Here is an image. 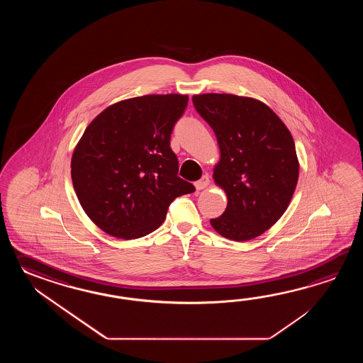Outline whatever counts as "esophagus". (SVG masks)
<instances>
[{"label":"esophagus","instance_id":"1","mask_svg":"<svg viewBox=\"0 0 363 363\" xmlns=\"http://www.w3.org/2000/svg\"><path fill=\"white\" fill-rule=\"evenodd\" d=\"M208 183H210V180H208V175H203L200 180H197L196 183H194V186H196V189L197 191H201V189H203V188H206L208 186Z\"/></svg>","mask_w":363,"mask_h":363}]
</instances>
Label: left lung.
Returning a JSON list of instances; mask_svg holds the SVG:
<instances>
[{
  "label": "left lung",
  "mask_w": 363,
  "mask_h": 363,
  "mask_svg": "<svg viewBox=\"0 0 363 363\" xmlns=\"http://www.w3.org/2000/svg\"><path fill=\"white\" fill-rule=\"evenodd\" d=\"M192 101L216 133L220 161L214 180L228 199L225 211L210 223L227 239H255L278 222L294 196L298 180L294 138L261 101L219 93Z\"/></svg>",
  "instance_id": "8db88e82"
}]
</instances>
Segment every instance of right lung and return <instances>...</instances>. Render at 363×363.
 I'll return each mask as SVG.
<instances>
[{
	"instance_id": "add662e5",
	"label": "right lung",
	"mask_w": 363,
	"mask_h": 363,
	"mask_svg": "<svg viewBox=\"0 0 363 363\" xmlns=\"http://www.w3.org/2000/svg\"><path fill=\"white\" fill-rule=\"evenodd\" d=\"M188 96L147 94L105 108L86 127L71 161L85 214L118 239H139L163 223L171 202L196 191L178 177L171 133Z\"/></svg>"
}]
</instances>
